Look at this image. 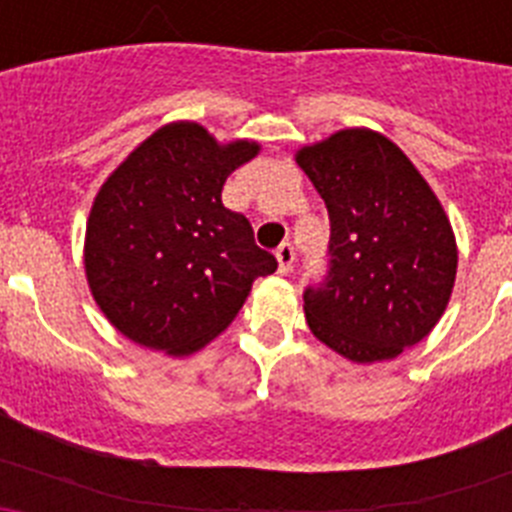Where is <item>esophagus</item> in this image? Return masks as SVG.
I'll return each mask as SVG.
<instances>
[{"label":"esophagus","mask_w":512,"mask_h":512,"mask_svg":"<svg viewBox=\"0 0 512 512\" xmlns=\"http://www.w3.org/2000/svg\"><path fill=\"white\" fill-rule=\"evenodd\" d=\"M277 261H279V271L282 274H289L292 271V261H295V248L289 246V243H282L277 248Z\"/></svg>","instance_id":"esophagus-1"}]
</instances>
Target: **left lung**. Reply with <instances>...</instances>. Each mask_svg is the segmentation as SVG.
<instances>
[{"mask_svg":"<svg viewBox=\"0 0 512 512\" xmlns=\"http://www.w3.org/2000/svg\"><path fill=\"white\" fill-rule=\"evenodd\" d=\"M330 217L328 274L305 289L312 336L372 364L433 330L456 279V241L441 202L390 138L338 130L297 151Z\"/></svg>","mask_w":512,"mask_h":512,"instance_id":"8db88e82","label":"left lung"}]
</instances>
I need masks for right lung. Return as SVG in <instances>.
Masks as SVG:
<instances>
[{
	"label": "right lung",
	"mask_w": 512,
	"mask_h": 512,
	"mask_svg": "<svg viewBox=\"0 0 512 512\" xmlns=\"http://www.w3.org/2000/svg\"><path fill=\"white\" fill-rule=\"evenodd\" d=\"M259 143L220 146L197 122L158 128L94 197L84 243L87 282L122 336L187 356L223 333L251 284L277 271L223 184Z\"/></svg>",
	"instance_id": "obj_1"
}]
</instances>
